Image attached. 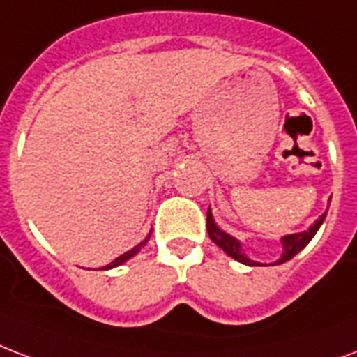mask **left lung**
Wrapping results in <instances>:
<instances>
[{
    "label": "left lung",
    "mask_w": 357,
    "mask_h": 357,
    "mask_svg": "<svg viewBox=\"0 0 357 357\" xmlns=\"http://www.w3.org/2000/svg\"><path fill=\"white\" fill-rule=\"evenodd\" d=\"M324 219H326V213L320 215V217H318V221H314V225H311V227L307 228V230H303V232L287 234V236H282L281 257L277 258L273 264H269V266H279V264L288 262V260L296 257L299 251H303L307 245H309V241L314 238V234L318 232V228L322 227ZM208 234H209V238H211V241H213L217 247H221L222 251L227 252L228 257H232L234 260H238V262L245 264V266H264V264L255 262V260H251V258L245 255L243 245H241L239 239H236L234 236H230V234H227L225 230L219 228V225L215 222L211 209H208Z\"/></svg>",
    "instance_id": "8db88e82"
}]
</instances>
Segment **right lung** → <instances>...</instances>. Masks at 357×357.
<instances>
[{
  "label": "right lung",
  "instance_id": "obj_1",
  "mask_svg": "<svg viewBox=\"0 0 357 357\" xmlns=\"http://www.w3.org/2000/svg\"><path fill=\"white\" fill-rule=\"evenodd\" d=\"M149 238H151V232H149L148 236H146V239H142V241H140V243L136 245V247H132V249H130V251L123 252V255H121V257H118V258H116V260H112V262H110V264H106V266H102V268H100V269H112V268H118V266H121V264H125V262H127V260H130V258H132V257H136V255H138V251H140V249H142L144 245L148 243Z\"/></svg>",
  "mask_w": 357,
  "mask_h": 357
}]
</instances>
